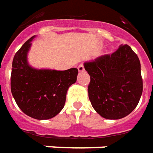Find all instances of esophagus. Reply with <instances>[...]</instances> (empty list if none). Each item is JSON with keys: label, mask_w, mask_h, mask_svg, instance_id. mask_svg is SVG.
Here are the masks:
<instances>
[{"label": "esophagus", "mask_w": 153, "mask_h": 153, "mask_svg": "<svg viewBox=\"0 0 153 153\" xmlns=\"http://www.w3.org/2000/svg\"><path fill=\"white\" fill-rule=\"evenodd\" d=\"M77 69H78V71L81 73V72H83L85 69H84V66H83L82 64H80L78 66H77Z\"/></svg>", "instance_id": "esophagus-1"}]
</instances>
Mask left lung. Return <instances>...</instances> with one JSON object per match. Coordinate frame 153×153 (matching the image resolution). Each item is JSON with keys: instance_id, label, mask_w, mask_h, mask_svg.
<instances>
[{"instance_id": "left-lung-1", "label": "left lung", "mask_w": 153, "mask_h": 153, "mask_svg": "<svg viewBox=\"0 0 153 153\" xmlns=\"http://www.w3.org/2000/svg\"><path fill=\"white\" fill-rule=\"evenodd\" d=\"M90 75L88 97L101 117L117 120L127 117L137 106L143 93L141 64L127 45H121L111 55L84 62Z\"/></svg>"}]
</instances>
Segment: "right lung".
Here are the masks:
<instances>
[{
  "label": "right lung",
  "instance_id": "obj_1",
  "mask_svg": "<svg viewBox=\"0 0 153 153\" xmlns=\"http://www.w3.org/2000/svg\"><path fill=\"white\" fill-rule=\"evenodd\" d=\"M36 36L16 53L11 68L10 89L19 108L37 120L56 117L62 110L68 88L76 82L78 70L38 69L28 62V53Z\"/></svg>",
  "mask_w": 153,
  "mask_h": 153
}]
</instances>
